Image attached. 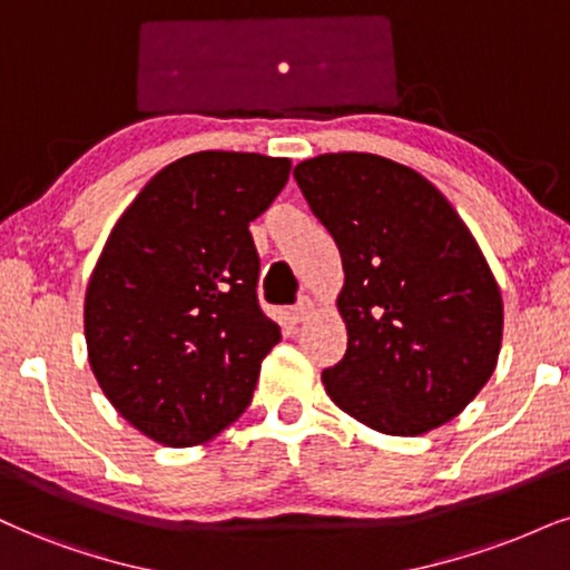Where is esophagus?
Segmentation results:
<instances>
[{"instance_id": "1", "label": "esophagus", "mask_w": 570, "mask_h": 570, "mask_svg": "<svg viewBox=\"0 0 570 570\" xmlns=\"http://www.w3.org/2000/svg\"><path fill=\"white\" fill-rule=\"evenodd\" d=\"M293 322H304L306 317H308V314H312V301H308V298H301L298 301V304L296 306H293Z\"/></svg>"}]
</instances>
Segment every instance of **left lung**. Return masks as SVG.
Masks as SVG:
<instances>
[{"label": "left lung", "mask_w": 570, "mask_h": 570, "mask_svg": "<svg viewBox=\"0 0 570 570\" xmlns=\"http://www.w3.org/2000/svg\"><path fill=\"white\" fill-rule=\"evenodd\" d=\"M293 177L346 272L348 348L322 372L330 399L389 435L449 423L487 385L502 343L500 287L475 237L396 160L330 153Z\"/></svg>", "instance_id": "8db88e82"}]
</instances>
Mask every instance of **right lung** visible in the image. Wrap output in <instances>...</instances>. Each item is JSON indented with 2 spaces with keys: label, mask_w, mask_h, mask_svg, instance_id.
<instances>
[{
  "label": "right lung",
  "mask_w": 570,
  "mask_h": 570,
  "mask_svg": "<svg viewBox=\"0 0 570 570\" xmlns=\"http://www.w3.org/2000/svg\"><path fill=\"white\" fill-rule=\"evenodd\" d=\"M287 174V158L193 153L147 181L110 232L83 301L89 364L153 441L203 444L250 404L279 325L258 304L248 224Z\"/></svg>",
  "instance_id": "obj_1"
}]
</instances>
